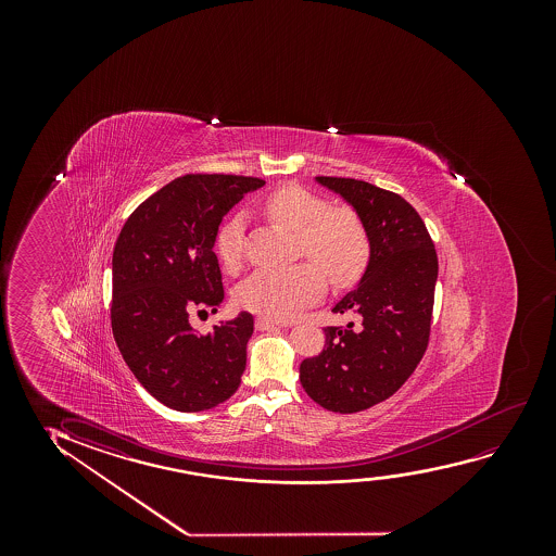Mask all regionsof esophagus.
Here are the masks:
<instances>
[{
  "label": "esophagus",
  "mask_w": 556,
  "mask_h": 556,
  "mask_svg": "<svg viewBox=\"0 0 556 556\" xmlns=\"http://www.w3.org/2000/svg\"><path fill=\"white\" fill-rule=\"evenodd\" d=\"M279 327V323L274 319H267V317H258L256 319V328L258 330H271V328Z\"/></svg>",
  "instance_id": "esophagus-1"
}]
</instances>
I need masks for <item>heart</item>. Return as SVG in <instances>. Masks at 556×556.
Returning <instances> with one entry per match:
<instances>
[{
	"label": "heart",
	"mask_w": 556,
	"mask_h": 556,
	"mask_svg": "<svg viewBox=\"0 0 556 556\" xmlns=\"http://www.w3.org/2000/svg\"><path fill=\"white\" fill-rule=\"evenodd\" d=\"M260 211L285 228L296 231L300 251L315 262L260 267L236 290L237 304L269 319H289L313 304L328 281L350 285L365 271L370 258V236L365 222L350 206L327 201L296 184H287L260 199ZM244 216L233 214L216 236V252L226 269L243 260ZM321 269L318 271V269Z\"/></svg>",
	"instance_id": "heart-1"
}]
</instances>
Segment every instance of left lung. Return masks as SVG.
<instances>
[{
  "label": "left lung",
  "instance_id": "obj_1",
  "mask_svg": "<svg viewBox=\"0 0 556 556\" xmlns=\"http://www.w3.org/2000/svg\"><path fill=\"white\" fill-rule=\"evenodd\" d=\"M315 180L363 218L370 258L357 289L332 307L353 320L325 328V348L302 361L300 381L323 408L353 414L393 395L424 357L439 260L426 224L406 199L355 178Z\"/></svg>",
  "mask_w": 556,
  "mask_h": 556
}]
</instances>
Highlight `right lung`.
<instances>
[{
  "label": "right lung",
  "instance_id": "obj_1",
  "mask_svg": "<svg viewBox=\"0 0 556 556\" xmlns=\"http://www.w3.org/2000/svg\"><path fill=\"white\" fill-rule=\"evenodd\" d=\"M262 186L252 176H180L138 205L115 241V343L142 388L173 410H208L241 383L254 330L251 313H239L208 334L193 330L190 315L218 312V226L231 206Z\"/></svg>",
  "mask_w": 556,
  "mask_h": 556
}]
</instances>
